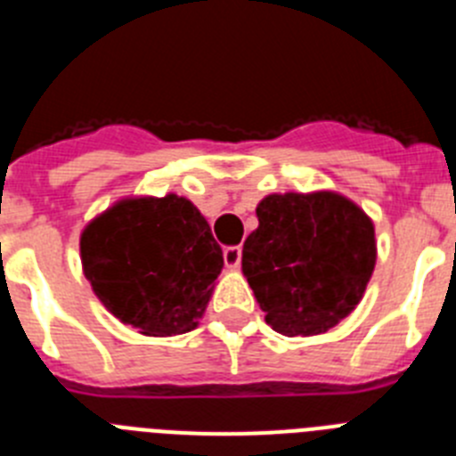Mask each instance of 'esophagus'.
<instances>
[{"instance_id":"esophagus-1","label":"esophagus","mask_w":456,"mask_h":456,"mask_svg":"<svg viewBox=\"0 0 456 456\" xmlns=\"http://www.w3.org/2000/svg\"><path fill=\"white\" fill-rule=\"evenodd\" d=\"M224 263L225 267L237 269L241 263V247H225L224 248Z\"/></svg>"}]
</instances>
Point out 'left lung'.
<instances>
[{
    "mask_svg": "<svg viewBox=\"0 0 456 456\" xmlns=\"http://www.w3.org/2000/svg\"><path fill=\"white\" fill-rule=\"evenodd\" d=\"M244 241L241 272L265 320L283 336H315L356 308L377 260L372 221L338 193L267 196Z\"/></svg>",
    "mask_w": 456,
    "mask_h": 456,
    "instance_id": "8db88e82",
    "label": "left lung"
}]
</instances>
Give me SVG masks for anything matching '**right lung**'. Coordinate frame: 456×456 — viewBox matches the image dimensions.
<instances>
[{
  "label": "right lung",
  "mask_w": 456,
  "mask_h": 456,
  "mask_svg": "<svg viewBox=\"0 0 456 456\" xmlns=\"http://www.w3.org/2000/svg\"><path fill=\"white\" fill-rule=\"evenodd\" d=\"M93 292L143 336L196 329L224 267L208 221L187 199L120 200L82 232Z\"/></svg>",
  "instance_id": "right-lung-1"
}]
</instances>
